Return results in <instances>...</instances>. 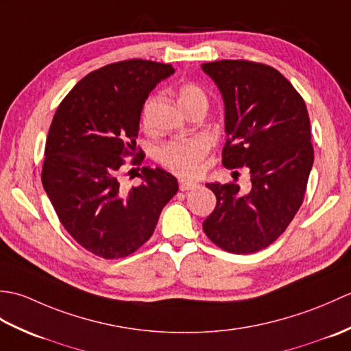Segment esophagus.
I'll return each mask as SVG.
<instances>
[{
  "instance_id": "1",
  "label": "esophagus",
  "mask_w": 351,
  "mask_h": 351,
  "mask_svg": "<svg viewBox=\"0 0 351 351\" xmlns=\"http://www.w3.org/2000/svg\"><path fill=\"white\" fill-rule=\"evenodd\" d=\"M196 187H197L196 182H189V181H181V182H180V190H181V191L195 190Z\"/></svg>"
}]
</instances>
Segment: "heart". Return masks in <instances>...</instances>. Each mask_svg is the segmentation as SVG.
<instances>
[{"mask_svg": "<svg viewBox=\"0 0 351 351\" xmlns=\"http://www.w3.org/2000/svg\"><path fill=\"white\" fill-rule=\"evenodd\" d=\"M178 98L182 107L195 102H206V95L197 84L184 83L178 90ZM208 141L204 137H193L184 140H171L161 146L156 152V158L164 167L180 176H195L199 164L208 152Z\"/></svg>", "mask_w": 351, "mask_h": 351, "instance_id": "obj_1", "label": "heart"}]
</instances>
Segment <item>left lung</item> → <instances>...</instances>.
Returning <instances> with one entry per match:
<instances>
[{"label":"left lung","mask_w":351,"mask_h":351,"mask_svg":"<svg viewBox=\"0 0 351 351\" xmlns=\"http://www.w3.org/2000/svg\"><path fill=\"white\" fill-rule=\"evenodd\" d=\"M202 69L225 101L223 166H245L252 182L245 195L234 182L206 184L217 204L204 232L229 253L259 252L285 232L303 204L314 164L306 104L278 69L264 63L220 60Z\"/></svg>","instance_id":"left-lung-1"}]
</instances>
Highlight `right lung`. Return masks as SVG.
I'll list each match as a JSON object with an SVG mask.
<instances>
[{"instance_id": "1", "label": "right lung", "mask_w": 351, "mask_h": 351, "mask_svg": "<svg viewBox=\"0 0 351 351\" xmlns=\"http://www.w3.org/2000/svg\"><path fill=\"white\" fill-rule=\"evenodd\" d=\"M173 72L141 58L107 64L78 81L52 119L43 189L63 228L96 256L119 259L140 249L178 193L176 178L160 167H141V184L123 185L126 156L132 166L145 158L136 146L145 101Z\"/></svg>"}]
</instances>
